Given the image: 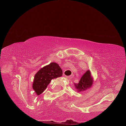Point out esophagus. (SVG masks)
Returning a JSON list of instances; mask_svg holds the SVG:
<instances>
[{"label":"esophagus","mask_w":126,"mask_h":126,"mask_svg":"<svg viewBox=\"0 0 126 126\" xmlns=\"http://www.w3.org/2000/svg\"><path fill=\"white\" fill-rule=\"evenodd\" d=\"M73 76H74V75H70V76H67V77H66V78H67V79H72V78H73Z\"/></svg>","instance_id":"1"}]
</instances>
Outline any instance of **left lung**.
Instances as JSON below:
<instances>
[{
  "instance_id": "1",
  "label": "left lung",
  "mask_w": 126,
  "mask_h": 126,
  "mask_svg": "<svg viewBox=\"0 0 126 126\" xmlns=\"http://www.w3.org/2000/svg\"><path fill=\"white\" fill-rule=\"evenodd\" d=\"M93 81L94 79L90 70H88L82 75L79 82L78 83H75V87L78 92H83L88 90L92 86Z\"/></svg>"
}]
</instances>
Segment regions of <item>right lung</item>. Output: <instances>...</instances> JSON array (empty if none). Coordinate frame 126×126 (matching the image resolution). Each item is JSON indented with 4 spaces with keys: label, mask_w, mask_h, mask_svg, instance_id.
Here are the masks:
<instances>
[{
    "label": "right lung",
    "mask_w": 126,
    "mask_h": 126,
    "mask_svg": "<svg viewBox=\"0 0 126 126\" xmlns=\"http://www.w3.org/2000/svg\"><path fill=\"white\" fill-rule=\"evenodd\" d=\"M63 72L59 64L56 63H50L41 68L35 75L32 88L37 95L44 92L52 79L62 76Z\"/></svg>",
    "instance_id": "1"
}]
</instances>
